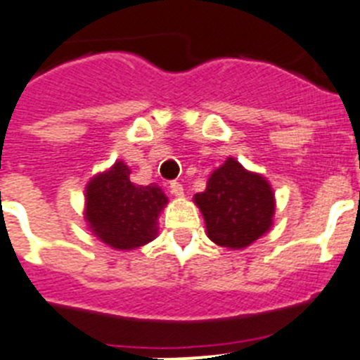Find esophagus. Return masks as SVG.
Returning a JSON list of instances; mask_svg holds the SVG:
<instances>
[{
    "mask_svg": "<svg viewBox=\"0 0 360 360\" xmlns=\"http://www.w3.org/2000/svg\"><path fill=\"white\" fill-rule=\"evenodd\" d=\"M169 189L174 196H184V186L180 182H176V180H173L169 184Z\"/></svg>",
    "mask_w": 360,
    "mask_h": 360,
    "instance_id": "34e87169",
    "label": "esophagus"
}]
</instances>
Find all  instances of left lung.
<instances>
[{"instance_id": "8db88e82", "label": "left lung", "mask_w": 360, "mask_h": 360, "mask_svg": "<svg viewBox=\"0 0 360 360\" xmlns=\"http://www.w3.org/2000/svg\"><path fill=\"white\" fill-rule=\"evenodd\" d=\"M207 234L214 243L243 249L263 236L272 225L274 193L259 174L249 173L234 158L209 178L203 193L195 196Z\"/></svg>"}]
</instances>
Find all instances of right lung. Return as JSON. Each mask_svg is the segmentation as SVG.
Masks as SVG:
<instances>
[{"label": "right lung", "instance_id": "obj_1", "mask_svg": "<svg viewBox=\"0 0 360 360\" xmlns=\"http://www.w3.org/2000/svg\"><path fill=\"white\" fill-rule=\"evenodd\" d=\"M129 167L117 162L86 187V219L113 249L131 250L157 236V218L167 196L155 184L135 186Z\"/></svg>", "mask_w": 360, "mask_h": 360}]
</instances>
